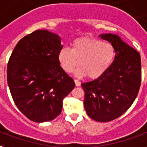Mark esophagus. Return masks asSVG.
<instances>
[{
  "instance_id": "obj_1",
  "label": "esophagus",
  "mask_w": 147,
  "mask_h": 147,
  "mask_svg": "<svg viewBox=\"0 0 147 147\" xmlns=\"http://www.w3.org/2000/svg\"><path fill=\"white\" fill-rule=\"evenodd\" d=\"M74 82H75V84H76V86H80L81 85V82L78 80H74Z\"/></svg>"
}]
</instances>
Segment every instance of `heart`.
<instances>
[{"label": "heart", "instance_id": "obj_1", "mask_svg": "<svg viewBox=\"0 0 147 147\" xmlns=\"http://www.w3.org/2000/svg\"><path fill=\"white\" fill-rule=\"evenodd\" d=\"M116 55L114 46L110 42L92 37H82L74 40L72 49L64 47L59 51L58 60L65 72L76 71L78 77L96 79L107 72L113 63Z\"/></svg>", "mask_w": 147, "mask_h": 147}]
</instances>
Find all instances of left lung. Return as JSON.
Returning <instances> with one entry per match:
<instances>
[{
	"label": "left lung",
	"instance_id": "1",
	"mask_svg": "<svg viewBox=\"0 0 147 147\" xmlns=\"http://www.w3.org/2000/svg\"><path fill=\"white\" fill-rule=\"evenodd\" d=\"M116 50L112 65L94 81L82 83L84 109L96 121L107 122L121 116L133 103L141 84L140 52L115 34L99 35Z\"/></svg>",
	"mask_w": 147,
	"mask_h": 147
}]
</instances>
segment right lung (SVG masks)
Masks as SVG:
<instances>
[{
	"label": "right lung",
	"mask_w": 147,
	"mask_h": 147,
	"mask_svg": "<svg viewBox=\"0 0 147 147\" xmlns=\"http://www.w3.org/2000/svg\"><path fill=\"white\" fill-rule=\"evenodd\" d=\"M61 38L45 30L19 40L11 55L7 80L15 103L35 122L49 121L62 112L63 101L75 87L58 60Z\"/></svg>",
	"instance_id": "1"
}]
</instances>
